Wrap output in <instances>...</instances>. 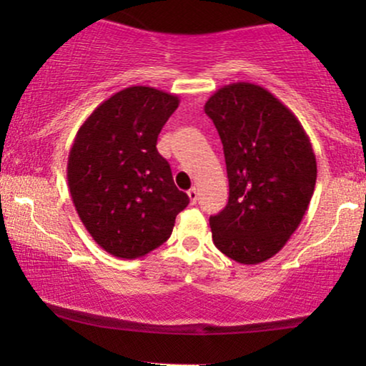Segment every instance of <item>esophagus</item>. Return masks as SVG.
<instances>
[{
  "label": "esophagus",
  "mask_w": 366,
  "mask_h": 366,
  "mask_svg": "<svg viewBox=\"0 0 366 366\" xmlns=\"http://www.w3.org/2000/svg\"><path fill=\"white\" fill-rule=\"evenodd\" d=\"M187 196H189V201H191V203L194 204L196 201H197V189H196V187H191V189H189V191H187Z\"/></svg>",
  "instance_id": "34e87169"
}]
</instances>
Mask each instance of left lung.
I'll list each match as a JSON object with an SVG mask.
<instances>
[{
    "instance_id": "left-lung-1",
    "label": "left lung",
    "mask_w": 366,
    "mask_h": 366,
    "mask_svg": "<svg viewBox=\"0 0 366 366\" xmlns=\"http://www.w3.org/2000/svg\"><path fill=\"white\" fill-rule=\"evenodd\" d=\"M224 144L229 203L209 218L218 249L256 264L275 256L303 220L317 158L301 122L270 91L251 82L220 87L204 103Z\"/></svg>"
}]
</instances>
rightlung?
Listing matches in <instances>:
<instances>
[{"mask_svg":"<svg viewBox=\"0 0 366 366\" xmlns=\"http://www.w3.org/2000/svg\"><path fill=\"white\" fill-rule=\"evenodd\" d=\"M177 107L175 94L132 86L99 104L75 134L70 196L91 237L117 258H141L162 246L189 204L157 149Z\"/></svg>","mask_w":366,"mask_h":366,"instance_id":"obj_1","label":"right lung"}]
</instances>
